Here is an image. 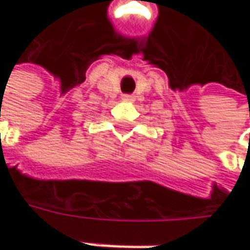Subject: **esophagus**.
Returning a JSON list of instances; mask_svg holds the SVG:
<instances>
[{
    "label": "esophagus",
    "mask_w": 250,
    "mask_h": 250,
    "mask_svg": "<svg viewBox=\"0 0 250 250\" xmlns=\"http://www.w3.org/2000/svg\"><path fill=\"white\" fill-rule=\"evenodd\" d=\"M133 98H134L133 95H125V97H123L125 101H133Z\"/></svg>",
    "instance_id": "obj_1"
}]
</instances>
